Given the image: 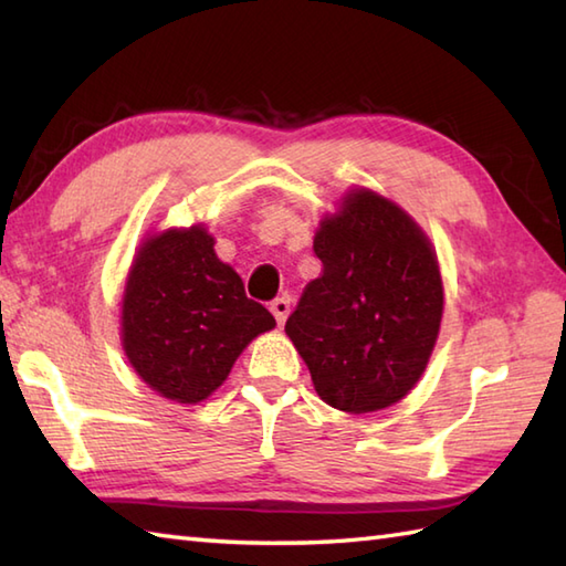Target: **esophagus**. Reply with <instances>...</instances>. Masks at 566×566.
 I'll use <instances>...</instances> for the list:
<instances>
[{"label": "esophagus", "instance_id": "esophagus-1", "mask_svg": "<svg viewBox=\"0 0 566 566\" xmlns=\"http://www.w3.org/2000/svg\"><path fill=\"white\" fill-rule=\"evenodd\" d=\"M270 311H272V316L276 318V323H280V326H284V321H286V316H290V311H292L290 296L274 298V302L270 304Z\"/></svg>", "mask_w": 566, "mask_h": 566}]
</instances>
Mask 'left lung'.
Masks as SVG:
<instances>
[{"instance_id": "obj_1", "label": "left lung", "mask_w": 566, "mask_h": 566, "mask_svg": "<svg viewBox=\"0 0 566 566\" xmlns=\"http://www.w3.org/2000/svg\"><path fill=\"white\" fill-rule=\"evenodd\" d=\"M314 252L323 274L306 284L284 331L328 406L389 408L423 377L438 340L436 248L399 203L355 187L321 219Z\"/></svg>"}]
</instances>
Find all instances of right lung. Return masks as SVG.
<instances>
[{
  "mask_svg": "<svg viewBox=\"0 0 566 566\" xmlns=\"http://www.w3.org/2000/svg\"><path fill=\"white\" fill-rule=\"evenodd\" d=\"M213 243L203 223L167 228L143 240L126 276L124 353L153 391L177 403L209 399L250 340L276 326Z\"/></svg>",
  "mask_w": 566,
  "mask_h": 566,
  "instance_id": "obj_1",
  "label": "right lung"
}]
</instances>
